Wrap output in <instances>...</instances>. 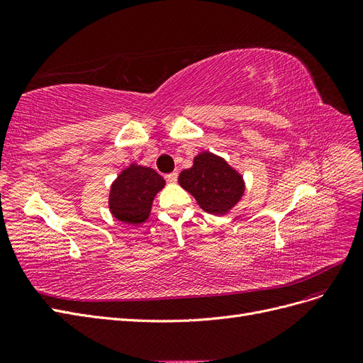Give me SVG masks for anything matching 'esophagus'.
<instances>
[{
	"instance_id": "obj_1",
	"label": "esophagus",
	"mask_w": 363,
	"mask_h": 363,
	"mask_svg": "<svg viewBox=\"0 0 363 363\" xmlns=\"http://www.w3.org/2000/svg\"><path fill=\"white\" fill-rule=\"evenodd\" d=\"M177 179H179V174L175 172V171L167 175V180H168V183H175V182H177Z\"/></svg>"
}]
</instances>
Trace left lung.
I'll return each mask as SVG.
<instances>
[{"mask_svg": "<svg viewBox=\"0 0 363 363\" xmlns=\"http://www.w3.org/2000/svg\"><path fill=\"white\" fill-rule=\"evenodd\" d=\"M179 184L211 215L228 213L245 192L242 175L223 157L208 151L196 155L192 168L180 172Z\"/></svg>", "mask_w": 363, "mask_h": 363, "instance_id": "left-lung-1", "label": "left lung"}]
</instances>
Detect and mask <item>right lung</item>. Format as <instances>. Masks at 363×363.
<instances>
[{"mask_svg":"<svg viewBox=\"0 0 363 363\" xmlns=\"http://www.w3.org/2000/svg\"><path fill=\"white\" fill-rule=\"evenodd\" d=\"M164 188V180L152 168L131 163L121 171L108 194V208L121 223L138 225L145 223L152 200Z\"/></svg>","mask_w":363,"mask_h":363,"instance_id":"1","label":"right lung"}]
</instances>
